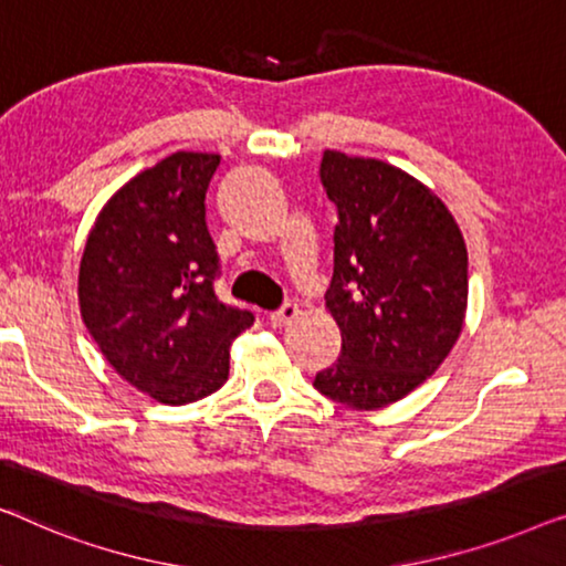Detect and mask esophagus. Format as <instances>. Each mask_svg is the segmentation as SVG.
<instances>
[{
  "label": "esophagus",
  "mask_w": 566,
  "mask_h": 566,
  "mask_svg": "<svg viewBox=\"0 0 566 566\" xmlns=\"http://www.w3.org/2000/svg\"><path fill=\"white\" fill-rule=\"evenodd\" d=\"M297 315H300V307L294 305V302H286V305H282L280 310L269 313V323H272L274 328H284V325H290Z\"/></svg>",
  "instance_id": "34e87169"
}]
</instances>
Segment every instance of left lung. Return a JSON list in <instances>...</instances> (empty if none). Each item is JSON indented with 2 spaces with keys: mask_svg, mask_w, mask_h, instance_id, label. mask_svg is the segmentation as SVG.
<instances>
[{
  "mask_svg": "<svg viewBox=\"0 0 566 566\" xmlns=\"http://www.w3.org/2000/svg\"><path fill=\"white\" fill-rule=\"evenodd\" d=\"M321 181L338 210L325 307L340 356L313 385L346 408H387L457 344L469 294L464 235L431 189L377 158L325 150Z\"/></svg>",
  "mask_w": 566,
  "mask_h": 566,
  "instance_id": "obj_1",
  "label": "left lung"
}]
</instances>
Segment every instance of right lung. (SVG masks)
Returning <instances> with one entry per match:
<instances>
[{
    "label": "right lung",
    "instance_id": "add662e5",
    "mask_svg": "<svg viewBox=\"0 0 566 566\" xmlns=\"http://www.w3.org/2000/svg\"><path fill=\"white\" fill-rule=\"evenodd\" d=\"M218 154L177 150L109 197L86 238L78 307L109 366L164 405L212 395L249 310L214 294L220 259L205 222Z\"/></svg>",
    "mask_w": 566,
    "mask_h": 566
}]
</instances>
